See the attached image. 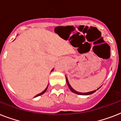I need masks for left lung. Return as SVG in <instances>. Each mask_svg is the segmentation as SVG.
I'll use <instances>...</instances> for the list:
<instances>
[{"instance_id":"8db88e82","label":"left lung","mask_w":121,"mask_h":121,"mask_svg":"<svg viewBox=\"0 0 121 121\" xmlns=\"http://www.w3.org/2000/svg\"><path fill=\"white\" fill-rule=\"evenodd\" d=\"M66 83H67V84H68V87H69V88H70V90L72 91V92H73V93H75V94H78V95H90V94H93V93H94V92H95L96 90H94V91H92V92H86V93H80V92H77V91H75V90H73V88H72V87L71 86H70V83H69V82H68V79L66 78ZM99 89V88H98ZM97 89V90H98Z\"/></svg>"}]
</instances>
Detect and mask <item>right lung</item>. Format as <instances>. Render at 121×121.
I'll return each mask as SVG.
<instances>
[{"label": "right lung", "instance_id": "add662e5", "mask_svg": "<svg viewBox=\"0 0 121 121\" xmlns=\"http://www.w3.org/2000/svg\"><path fill=\"white\" fill-rule=\"evenodd\" d=\"M47 88H48V86H47V87H46V89H45V90H44L43 92H41V93H40V94H38V95H37L35 96V97H38V96H39V95H42V94H44V92H46V90H47Z\"/></svg>", "mask_w": 121, "mask_h": 121}]
</instances>
